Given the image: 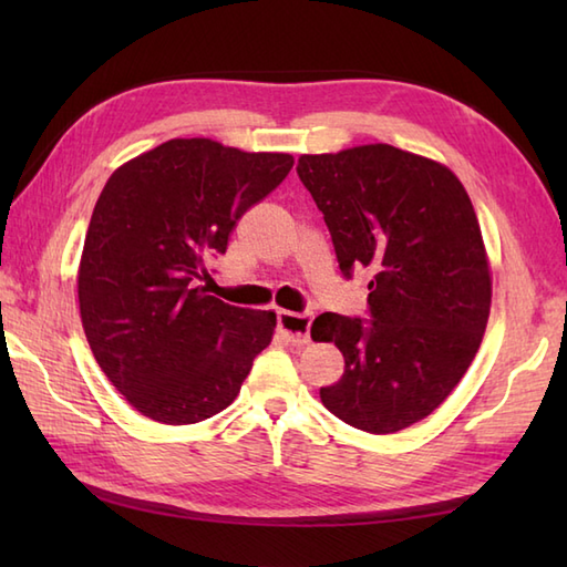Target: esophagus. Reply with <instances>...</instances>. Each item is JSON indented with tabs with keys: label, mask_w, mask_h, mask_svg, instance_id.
<instances>
[{
	"label": "esophagus",
	"mask_w": 567,
	"mask_h": 567,
	"mask_svg": "<svg viewBox=\"0 0 567 567\" xmlns=\"http://www.w3.org/2000/svg\"><path fill=\"white\" fill-rule=\"evenodd\" d=\"M311 319H315V315H309V311H305V315H295V311L280 309L277 311V331L285 336L287 343L305 346L309 343Z\"/></svg>",
	"instance_id": "obj_1"
}]
</instances>
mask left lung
Instances as JSON below:
<instances>
[{
    "instance_id": "obj_1",
    "label": "left lung",
    "mask_w": 567,
    "mask_h": 567,
    "mask_svg": "<svg viewBox=\"0 0 567 567\" xmlns=\"http://www.w3.org/2000/svg\"><path fill=\"white\" fill-rule=\"evenodd\" d=\"M297 175L346 280L370 275L368 319L311 323L346 358L321 402L360 431H402L453 392L483 341L492 282L473 202L449 167L388 143L302 155Z\"/></svg>"
}]
</instances>
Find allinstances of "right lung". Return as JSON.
I'll return each instance as SVG.
<instances>
[{
	"instance_id": "add662e5",
	"label": "right lung",
	"mask_w": 567,
	"mask_h": 567,
	"mask_svg": "<svg viewBox=\"0 0 567 567\" xmlns=\"http://www.w3.org/2000/svg\"><path fill=\"white\" fill-rule=\"evenodd\" d=\"M292 165L287 153L173 138L106 179L84 236L80 317L104 375L143 416L185 426L219 414L268 348L272 311L197 282Z\"/></svg>"
}]
</instances>
